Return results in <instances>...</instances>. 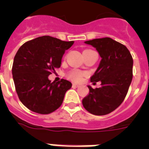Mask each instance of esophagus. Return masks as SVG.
I'll return each instance as SVG.
<instances>
[{"label": "esophagus", "mask_w": 149, "mask_h": 149, "mask_svg": "<svg viewBox=\"0 0 149 149\" xmlns=\"http://www.w3.org/2000/svg\"><path fill=\"white\" fill-rule=\"evenodd\" d=\"M72 86H73V87H79V85H78V84L73 83V84H72Z\"/></svg>", "instance_id": "34e87169"}]
</instances>
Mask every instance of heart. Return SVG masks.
Listing matches in <instances>:
<instances>
[{
    "instance_id": "heart-1",
    "label": "heart",
    "mask_w": 149,
    "mask_h": 149,
    "mask_svg": "<svg viewBox=\"0 0 149 149\" xmlns=\"http://www.w3.org/2000/svg\"><path fill=\"white\" fill-rule=\"evenodd\" d=\"M84 76V73L80 71H77V70H73L69 74V77L72 80L76 82H80L83 79V77Z\"/></svg>"
}]
</instances>
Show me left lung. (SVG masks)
Instances as JSON below:
<instances>
[{
	"instance_id": "1",
	"label": "left lung",
	"mask_w": 149,
	"mask_h": 149,
	"mask_svg": "<svg viewBox=\"0 0 149 149\" xmlns=\"http://www.w3.org/2000/svg\"><path fill=\"white\" fill-rule=\"evenodd\" d=\"M84 42L98 52L101 60L91 82H101L83 99L84 108L94 115H105L120 106L127 95L132 80L133 59L125 45L111 38H95Z\"/></svg>"
}]
</instances>
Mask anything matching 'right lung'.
<instances>
[{
	"mask_svg": "<svg viewBox=\"0 0 149 149\" xmlns=\"http://www.w3.org/2000/svg\"><path fill=\"white\" fill-rule=\"evenodd\" d=\"M73 43L45 36L27 42L17 50L13 63V79L17 96L27 108L48 114L63 104L72 84L63 79L51 83L48 77L60 67L63 54Z\"/></svg>",
	"mask_w": 149,
	"mask_h": 149,
	"instance_id": "1",
	"label": "right lung"
}]
</instances>
